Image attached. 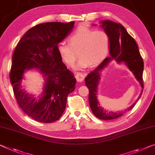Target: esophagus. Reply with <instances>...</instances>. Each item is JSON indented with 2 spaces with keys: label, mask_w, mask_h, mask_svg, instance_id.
<instances>
[{
  "label": "esophagus",
  "mask_w": 155,
  "mask_h": 155,
  "mask_svg": "<svg viewBox=\"0 0 155 155\" xmlns=\"http://www.w3.org/2000/svg\"><path fill=\"white\" fill-rule=\"evenodd\" d=\"M76 79H77V81L78 82H82L85 78V75L82 73H77L75 76Z\"/></svg>",
  "instance_id": "34e87169"
}]
</instances>
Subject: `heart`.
Listing matches in <instances>:
<instances>
[{
	"label": "heart",
	"mask_w": 155,
	"mask_h": 155,
	"mask_svg": "<svg viewBox=\"0 0 155 155\" xmlns=\"http://www.w3.org/2000/svg\"><path fill=\"white\" fill-rule=\"evenodd\" d=\"M69 43L61 42L57 51L66 64L72 66L77 58L76 51L80 56L77 66L81 70L98 65L108 54L110 38L103 30L93 31L92 29L80 27L68 38Z\"/></svg>",
	"instance_id": "b5f03b06"
}]
</instances>
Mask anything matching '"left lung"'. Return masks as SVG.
<instances>
[{
  "instance_id": "8db88e82",
  "label": "left lung",
  "mask_w": 155,
  "mask_h": 155,
  "mask_svg": "<svg viewBox=\"0 0 155 155\" xmlns=\"http://www.w3.org/2000/svg\"><path fill=\"white\" fill-rule=\"evenodd\" d=\"M104 31L110 38V54L98 67L91 72L85 78V85L89 90V104L90 108L96 117L102 120H112L119 118L127 111L133 108L143 92V61L140 54L138 45L134 39L127 33L121 24L106 20L100 22ZM112 60L118 63L124 62L134 72L135 78L140 83L142 91L136 102L124 111L113 113L105 111L100 106L97 100V87L100 78V72Z\"/></svg>"
}]
</instances>
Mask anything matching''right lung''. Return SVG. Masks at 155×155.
Here are the masks:
<instances>
[{
  "label": "right lung",
  "instance_id": "add662e5",
  "mask_svg": "<svg viewBox=\"0 0 155 155\" xmlns=\"http://www.w3.org/2000/svg\"><path fill=\"white\" fill-rule=\"evenodd\" d=\"M74 22H50L29 29L19 41L12 55L9 78L22 110L36 121L52 123L62 116L67 98L75 88L76 78L63 63L58 44L72 31ZM38 68L45 78L38 100L21 87L24 71Z\"/></svg>",
  "mask_w": 155,
  "mask_h": 155
}]
</instances>
